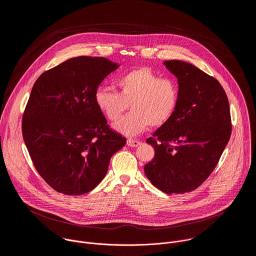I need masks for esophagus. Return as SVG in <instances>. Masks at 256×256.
Returning <instances> with one entry per match:
<instances>
[{
    "label": "esophagus",
    "mask_w": 256,
    "mask_h": 256,
    "mask_svg": "<svg viewBox=\"0 0 256 256\" xmlns=\"http://www.w3.org/2000/svg\"><path fill=\"white\" fill-rule=\"evenodd\" d=\"M126 144L128 146V147H138V144H140V140H132V138H130V140H128V142H126Z\"/></svg>",
    "instance_id": "esophagus-1"
}]
</instances>
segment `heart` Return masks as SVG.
<instances>
[{"label":"heart","mask_w":256,"mask_h":256,"mask_svg":"<svg viewBox=\"0 0 256 256\" xmlns=\"http://www.w3.org/2000/svg\"><path fill=\"white\" fill-rule=\"evenodd\" d=\"M116 84L118 93L98 88L94 102L112 122H118L130 105L132 112L116 126L122 134L134 136L149 126L160 128L173 116L179 97L178 85L173 79L162 78L148 68H140L118 77Z\"/></svg>","instance_id":"heart-1"}]
</instances>
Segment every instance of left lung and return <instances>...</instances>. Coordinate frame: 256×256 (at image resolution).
I'll return each instance as SVG.
<instances>
[{
  "label": "left lung",
  "mask_w": 256,
  "mask_h": 256,
  "mask_svg": "<svg viewBox=\"0 0 256 256\" xmlns=\"http://www.w3.org/2000/svg\"><path fill=\"white\" fill-rule=\"evenodd\" d=\"M177 78L178 103L171 120L147 140L155 150L144 171L161 192L184 194L198 188L210 175L232 130L225 90L196 66L166 60Z\"/></svg>",
  "instance_id": "1"
}]
</instances>
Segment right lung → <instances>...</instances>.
<instances>
[{"label":"right lung","instance_id":"add662e5","mask_svg":"<svg viewBox=\"0 0 256 256\" xmlns=\"http://www.w3.org/2000/svg\"><path fill=\"white\" fill-rule=\"evenodd\" d=\"M118 66L105 58H72L33 85L22 134L34 167L58 192L80 196L94 190L126 142L109 128L94 102L100 83Z\"/></svg>","mask_w":256,"mask_h":256}]
</instances>
